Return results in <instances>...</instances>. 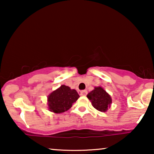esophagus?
Listing matches in <instances>:
<instances>
[{"label": "esophagus", "instance_id": "1", "mask_svg": "<svg viewBox=\"0 0 154 154\" xmlns=\"http://www.w3.org/2000/svg\"><path fill=\"white\" fill-rule=\"evenodd\" d=\"M79 94L81 96H85L86 94H87V93H88V91H87V90H83V91H79Z\"/></svg>", "mask_w": 154, "mask_h": 154}]
</instances>
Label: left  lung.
<instances>
[{"label":"left lung","mask_w":154,"mask_h":154,"mask_svg":"<svg viewBox=\"0 0 154 154\" xmlns=\"http://www.w3.org/2000/svg\"><path fill=\"white\" fill-rule=\"evenodd\" d=\"M87 97L90 101L92 106L101 112H106L112 103L110 94L101 86L94 87V90L88 94Z\"/></svg>","instance_id":"obj_1"}]
</instances>
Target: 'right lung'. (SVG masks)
<instances>
[{
    "label": "right lung",
    "mask_w": 154,
    "mask_h": 154,
    "mask_svg": "<svg viewBox=\"0 0 154 154\" xmlns=\"http://www.w3.org/2000/svg\"><path fill=\"white\" fill-rule=\"evenodd\" d=\"M79 97L76 90L62 85L48 96V109L54 113H64L68 111Z\"/></svg>",
    "instance_id": "right-lung-1"
}]
</instances>
